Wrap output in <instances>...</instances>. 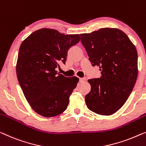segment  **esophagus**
Returning <instances> with one entry per match:
<instances>
[{"label": "esophagus", "mask_w": 146, "mask_h": 146, "mask_svg": "<svg viewBox=\"0 0 146 146\" xmlns=\"http://www.w3.org/2000/svg\"><path fill=\"white\" fill-rule=\"evenodd\" d=\"M86 78L85 77H84V78H79V81L80 82H84V81H85L86 80Z\"/></svg>", "instance_id": "esophagus-1"}]
</instances>
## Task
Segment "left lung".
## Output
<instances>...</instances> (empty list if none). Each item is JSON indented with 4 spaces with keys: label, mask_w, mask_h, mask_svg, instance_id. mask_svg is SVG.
I'll return each instance as SVG.
<instances>
[{
    "label": "left lung",
    "mask_w": 146,
    "mask_h": 146,
    "mask_svg": "<svg viewBox=\"0 0 146 146\" xmlns=\"http://www.w3.org/2000/svg\"><path fill=\"white\" fill-rule=\"evenodd\" d=\"M92 66H98L101 77L91 79L90 92L85 96L88 108L96 113L110 115L123 106L135 85L138 76L136 48L123 31L102 28L80 35Z\"/></svg>",
    "instance_id": "1"
}]
</instances>
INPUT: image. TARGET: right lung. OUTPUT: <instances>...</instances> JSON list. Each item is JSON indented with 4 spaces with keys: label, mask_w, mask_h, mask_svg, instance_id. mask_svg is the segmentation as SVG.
I'll return each instance as SVG.
<instances>
[{
    "label": "right lung",
    "mask_w": 146,
    "mask_h": 146,
    "mask_svg": "<svg viewBox=\"0 0 146 146\" xmlns=\"http://www.w3.org/2000/svg\"><path fill=\"white\" fill-rule=\"evenodd\" d=\"M80 40L79 35H64L57 30L38 29L19 47L16 73L23 94L33 110L45 117L62 113L79 79L57 73L60 63L66 64L67 54Z\"/></svg>",
    "instance_id": "1"
}]
</instances>
